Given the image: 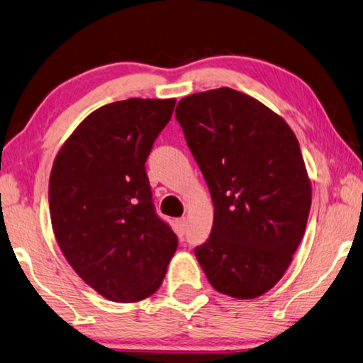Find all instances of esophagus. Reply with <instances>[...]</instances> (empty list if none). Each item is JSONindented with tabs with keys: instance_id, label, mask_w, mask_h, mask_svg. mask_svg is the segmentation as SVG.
<instances>
[{
	"instance_id": "esophagus-1",
	"label": "esophagus",
	"mask_w": 363,
	"mask_h": 363,
	"mask_svg": "<svg viewBox=\"0 0 363 363\" xmlns=\"http://www.w3.org/2000/svg\"><path fill=\"white\" fill-rule=\"evenodd\" d=\"M186 225H187L186 217H181V219H177V222H176V227H177V235H179V238H182V235H184Z\"/></svg>"
}]
</instances>
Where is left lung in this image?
Here are the masks:
<instances>
[{
	"instance_id": "1",
	"label": "left lung",
	"mask_w": 363,
	"mask_h": 363,
	"mask_svg": "<svg viewBox=\"0 0 363 363\" xmlns=\"http://www.w3.org/2000/svg\"><path fill=\"white\" fill-rule=\"evenodd\" d=\"M176 119L214 202L211 235L196 257L216 291L262 296L286 274L311 211L296 134L257 99L230 88L181 99Z\"/></svg>"
}]
</instances>
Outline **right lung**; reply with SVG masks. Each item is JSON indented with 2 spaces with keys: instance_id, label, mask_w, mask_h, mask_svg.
Segmentation results:
<instances>
[{
  "instance_id": "add662e5",
  "label": "right lung",
  "mask_w": 363,
  "mask_h": 363,
  "mask_svg": "<svg viewBox=\"0 0 363 363\" xmlns=\"http://www.w3.org/2000/svg\"><path fill=\"white\" fill-rule=\"evenodd\" d=\"M176 99L106 104L76 128L50 177L60 247L77 275L113 302H136L162 284L177 249L152 204L146 161Z\"/></svg>"
}]
</instances>
